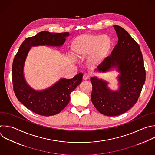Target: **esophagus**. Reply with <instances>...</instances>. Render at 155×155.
I'll list each match as a JSON object with an SVG mask.
<instances>
[{
  "label": "esophagus",
  "mask_w": 155,
  "mask_h": 155,
  "mask_svg": "<svg viewBox=\"0 0 155 155\" xmlns=\"http://www.w3.org/2000/svg\"><path fill=\"white\" fill-rule=\"evenodd\" d=\"M89 77H90L89 75L87 74V73H85V74H84V75L83 76V79L84 80H88L89 78Z\"/></svg>",
  "instance_id": "esophagus-1"
}]
</instances>
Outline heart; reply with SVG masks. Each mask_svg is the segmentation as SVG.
<instances>
[{
	"instance_id": "obj_1",
	"label": "heart",
	"mask_w": 155,
	"mask_h": 155,
	"mask_svg": "<svg viewBox=\"0 0 155 155\" xmlns=\"http://www.w3.org/2000/svg\"><path fill=\"white\" fill-rule=\"evenodd\" d=\"M70 46L71 52L75 58L88 57L89 64L96 67L104 63L108 56L112 42L107 35L88 34L76 37Z\"/></svg>"
}]
</instances>
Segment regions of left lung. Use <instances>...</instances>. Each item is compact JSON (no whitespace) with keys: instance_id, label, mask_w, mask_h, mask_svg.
Instances as JSON below:
<instances>
[{"instance_id":"8db88e82","label":"left lung","mask_w":155,"mask_h":155,"mask_svg":"<svg viewBox=\"0 0 155 155\" xmlns=\"http://www.w3.org/2000/svg\"><path fill=\"white\" fill-rule=\"evenodd\" d=\"M118 42L110 56L98 66L95 71L106 72L116 68L119 88L112 91L108 82L96 77H91V101L95 108L108 116L120 115L136 104L145 81V70L139 44L122 27L113 26Z\"/></svg>"}]
</instances>
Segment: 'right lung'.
Instances as JSON below:
<instances>
[{"label":"right lung","mask_w":155,"mask_h":155,"mask_svg":"<svg viewBox=\"0 0 155 155\" xmlns=\"http://www.w3.org/2000/svg\"><path fill=\"white\" fill-rule=\"evenodd\" d=\"M68 36V32L41 31L34 36L27 38L15 57L12 66L14 92L18 100L35 113L50 116L60 113L70 101L71 93L82 81L83 74L79 73L71 79L61 78L52 86L36 91L27 84L24 76L25 61L31 47L45 45L60 47Z\"/></svg>","instance_id":"add662e5"}]
</instances>
